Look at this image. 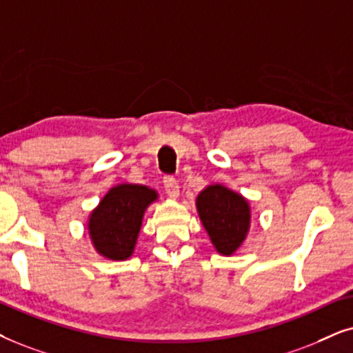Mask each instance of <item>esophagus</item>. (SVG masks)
<instances>
[{
	"label": "esophagus",
	"mask_w": 353,
	"mask_h": 353,
	"mask_svg": "<svg viewBox=\"0 0 353 353\" xmlns=\"http://www.w3.org/2000/svg\"><path fill=\"white\" fill-rule=\"evenodd\" d=\"M164 184V190H166V194L171 196V199L176 200L177 196H179V184H177V181L174 179L171 176H166L163 181Z\"/></svg>",
	"instance_id": "obj_1"
}]
</instances>
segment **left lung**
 <instances>
[{
	"label": "left lung",
	"instance_id": "left-lung-1",
	"mask_svg": "<svg viewBox=\"0 0 353 353\" xmlns=\"http://www.w3.org/2000/svg\"><path fill=\"white\" fill-rule=\"evenodd\" d=\"M196 211L210 241L221 255H234L250 231V205L245 196L213 184L196 196Z\"/></svg>",
	"mask_w": 353,
	"mask_h": 353
}]
</instances>
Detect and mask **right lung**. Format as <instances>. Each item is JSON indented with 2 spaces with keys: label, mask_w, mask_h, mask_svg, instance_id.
<instances>
[{
  "label": "right lung",
  "mask_w": 353,
  "mask_h": 353,
  "mask_svg": "<svg viewBox=\"0 0 353 353\" xmlns=\"http://www.w3.org/2000/svg\"><path fill=\"white\" fill-rule=\"evenodd\" d=\"M158 192L140 184H119L108 190L88 216V236L95 250L108 260L132 256L145 211Z\"/></svg>",
  "instance_id": "add662e5"
}]
</instances>
